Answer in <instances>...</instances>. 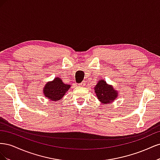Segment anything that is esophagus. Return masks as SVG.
<instances>
[{
    "instance_id": "34e87169",
    "label": "esophagus",
    "mask_w": 160,
    "mask_h": 160,
    "mask_svg": "<svg viewBox=\"0 0 160 160\" xmlns=\"http://www.w3.org/2000/svg\"><path fill=\"white\" fill-rule=\"evenodd\" d=\"M79 85L80 87H84V86L85 85V81L81 82V83H79Z\"/></svg>"
}]
</instances>
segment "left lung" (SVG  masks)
I'll use <instances>...</instances> for the list:
<instances>
[{"mask_svg":"<svg viewBox=\"0 0 160 160\" xmlns=\"http://www.w3.org/2000/svg\"><path fill=\"white\" fill-rule=\"evenodd\" d=\"M94 92L97 98L103 104H111L119 95V92L113 85L107 83L106 81L101 79L94 87Z\"/></svg>","mask_w":160,"mask_h":160,"instance_id":"left-lung-1","label":"left lung"}]
</instances>
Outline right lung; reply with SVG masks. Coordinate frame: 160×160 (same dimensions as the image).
Listing matches in <instances>:
<instances>
[{
	"label": "right lung",
	"instance_id": "add662e5",
	"mask_svg": "<svg viewBox=\"0 0 160 160\" xmlns=\"http://www.w3.org/2000/svg\"><path fill=\"white\" fill-rule=\"evenodd\" d=\"M71 88V85L65 84L60 77H55L51 81H48L43 88V94L51 101H58L65 95Z\"/></svg>",
	"mask_w": 160,
	"mask_h": 160
}]
</instances>
